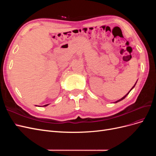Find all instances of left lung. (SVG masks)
<instances>
[{
    "label": "left lung",
    "mask_w": 156,
    "mask_h": 156,
    "mask_svg": "<svg viewBox=\"0 0 156 156\" xmlns=\"http://www.w3.org/2000/svg\"><path fill=\"white\" fill-rule=\"evenodd\" d=\"M136 82H137V81H136ZM136 83H135V84H134V86H133V87H132V88H131V90H129V92H127V94H126V95H125V96H124V97H123V98H121V99H120V100H117V101H115V103H117V102H119V101H122V100H124V98H126V96H127V95H128V94H129V92H131V90H132V89H133V88H134V87H135V84H136Z\"/></svg>",
    "instance_id": "8db88e82"
}]
</instances>
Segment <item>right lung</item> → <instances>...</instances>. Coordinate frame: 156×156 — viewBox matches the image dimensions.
Returning <instances> with one entry per match:
<instances>
[{
    "label": "right lung",
    "instance_id": "obj_1",
    "mask_svg": "<svg viewBox=\"0 0 156 156\" xmlns=\"http://www.w3.org/2000/svg\"><path fill=\"white\" fill-rule=\"evenodd\" d=\"M48 105H49V104H47V105H43L42 107H46V106H48ZM38 107H40V106H38Z\"/></svg>",
    "mask_w": 156,
    "mask_h": 156
}]
</instances>
